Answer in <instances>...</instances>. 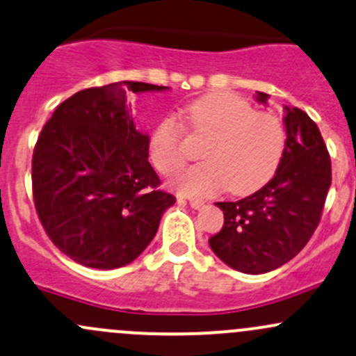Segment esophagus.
Here are the masks:
<instances>
[{"label":"esophagus","mask_w":356,"mask_h":356,"mask_svg":"<svg viewBox=\"0 0 356 356\" xmlns=\"http://www.w3.org/2000/svg\"><path fill=\"white\" fill-rule=\"evenodd\" d=\"M188 203L191 204V207L196 208V209H200V208L204 207V201L200 200V197H188Z\"/></svg>","instance_id":"1"}]
</instances>
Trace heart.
Listing matches in <instances>:
<instances>
[{"instance_id": "obj_1", "label": "heart", "mask_w": 356, "mask_h": 356, "mask_svg": "<svg viewBox=\"0 0 356 356\" xmlns=\"http://www.w3.org/2000/svg\"><path fill=\"white\" fill-rule=\"evenodd\" d=\"M196 133L208 134L203 149L207 162L186 168L175 177L181 193L208 196L227 188L232 194H249L273 177L285 152L286 134L282 121L268 111L228 92H213L191 102L186 109ZM182 126L168 115L148 138L153 167L172 175L184 165Z\"/></svg>"}]
</instances>
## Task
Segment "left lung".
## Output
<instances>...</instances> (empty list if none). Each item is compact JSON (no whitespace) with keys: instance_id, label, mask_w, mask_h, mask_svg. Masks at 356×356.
I'll return each instance as SVG.
<instances>
[{"instance_id":"obj_1","label":"left lung","mask_w":356,"mask_h":356,"mask_svg":"<svg viewBox=\"0 0 356 356\" xmlns=\"http://www.w3.org/2000/svg\"><path fill=\"white\" fill-rule=\"evenodd\" d=\"M268 97L257 92L256 99L266 104ZM283 122L286 143L275 177L244 200L215 203L225 222L209 247L247 275L273 271L304 249L331 186V159L316 122L297 107H285Z\"/></svg>"}]
</instances>
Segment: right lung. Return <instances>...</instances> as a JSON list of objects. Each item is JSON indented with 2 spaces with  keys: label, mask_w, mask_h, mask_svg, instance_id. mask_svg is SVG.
Instances as JSON below:
<instances>
[{
  "label": "right lung",
  "mask_w": 356,
  "mask_h": 356,
  "mask_svg": "<svg viewBox=\"0 0 356 356\" xmlns=\"http://www.w3.org/2000/svg\"><path fill=\"white\" fill-rule=\"evenodd\" d=\"M168 87L118 81L80 90L56 107L33 148L32 191L52 244L76 263H133L175 203L159 189L148 134L134 126L128 93Z\"/></svg>",
  "instance_id": "1"
}]
</instances>
